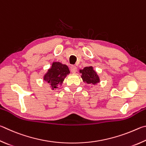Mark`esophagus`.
Listing matches in <instances>:
<instances>
[{
	"label": "esophagus",
	"instance_id": "esophagus-1",
	"mask_svg": "<svg viewBox=\"0 0 146 146\" xmlns=\"http://www.w3.org/2000/svg\"><path fill=\"white\" fill-rule=\"evenodd\" d=\"M70 70L72 73H76L77 71V67L76 66H72L70 68Z\"/></svg>",
	"mask_w": 146,
	"mask_h": 146
}]
</instances>
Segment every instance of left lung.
<instances>
[{"instance_id":"1","label":"left lung","mask_w":146,"mask_h":146,"mask_svg":"<svg viewBox=\"0 0 146 146\" xmlns=\"http://www.w3.org/2000/svg\"><path fill=\"white\" fill-rule=\"evenodd\" d=\"M81 78L83 82L90 85H96L100 82V78L96 72L94 70L92 66H86L82 70H80Z\"/></svg>"}]
</instances>
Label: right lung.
Returning <instances> with one entry per match:
<instances>
[{
	"label": "right lung",
	"mask_w": 146,
	"mask_h": 146,
	"mask_svg": "<svg viewBox=\"0 0 146 146\" xmlns=\"http://www.w3.org/2000/svg\"><path fill=\"white\" fill-rule=\"evenodd\" d=\"M68 74H70L67 65L60 62H53L51 67L48 69L43 76V80L50 85L52 90L58 88L61 85L64 80Z\"/></svg>",
	"instance_id": "right-lung-1"
}]
</instances>
